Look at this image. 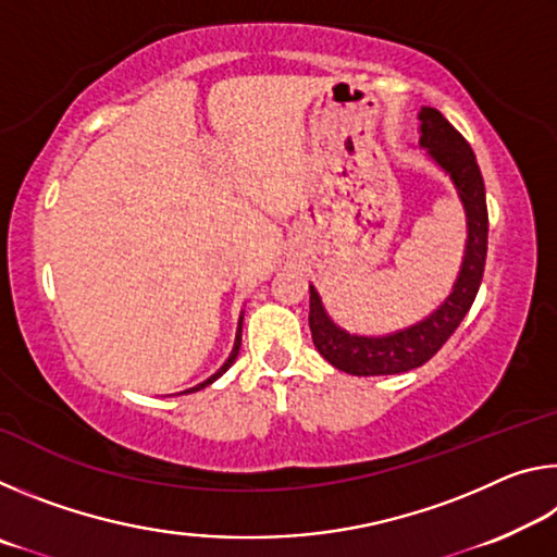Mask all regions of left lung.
<instances>
[{"label": "left lung", "instance_id": "8db88e82", "mask_svg": "<svg viewBox=\"0 0 557 557\" xmlns=\"http://www.w3.org/2000/svg\"><path fill=\"white\" fill-rule=\"evenodd\" d=\"M420 145L428 147L430 157L451 176L467 211L469 240L467 256L461 262L457 285L445 305L425 322L414 324L405 332L391 336H351L332 324L314 287H309V329L317 351L322 354L334 369L351 375H393L418 369L428 363L447 338L457 332L461 319L482 285L486 265V238H488V211L484 178L479 172L476 157L449 120L435 108H422L420 112Z\"/></svg>", "mask_w": 557, "mask_h": 557}]
</instances>
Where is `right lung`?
I'll use <instances>...</instances> for the list:
<instances>
[{"instance_id": "add662e5", "label": "right lung", "mask_w": 557, "mask_h": 557, "mask_svg": "<svg viewBox=\"0 0 557 557\" xmlns=\"http://www.w3.org/2000/svg\"><path fill=\"white\" fill-rule=\"evenodd\" d=\"M240 324H243V319H240ZM238 324V334H235V346H233V351H231V356H228V361H225L223 366H221V369L219 371H215L213 375H211V379L209 381H203V383H199V385H196V388H191V391H186V393H194V391H201V388H206V385H209V383H213L215 379H219V375H223L225 371H228L231 369V366H233V361H235V356H238V351H240V332H243V326Z\"/></svg>"}]
</instances>
